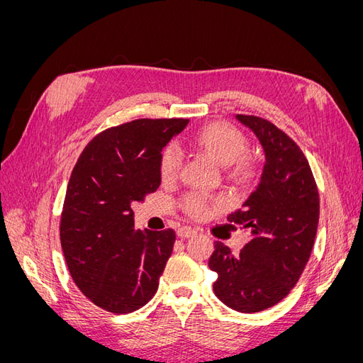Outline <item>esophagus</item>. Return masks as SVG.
Segmentation results:
<instances>
[{
	"instance_id": "34e87169",
	"label": "esophagus",
	"mask_w": 363,
	"mask_h": 363,
	"mask_svg": "<svg viewBox=\"0 0 363 363\" xmlns=\"http://www.w3.org/2000/svg\"><path fill=\"white\" fill-rule=\"evenodd\" d=\"M177 235H179V238H192L196 235V230L189 225H184L177 230Z\"/></svg>"
}]
</instances>
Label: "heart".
I'll return each mask as SVG.
<instances>
[{
	"label": "heart",
	"mask_w": 363,
	"mask_h": 363,
	"mask_svg": "<svg viewBox=\"0 0 363 363\" xmlns=\"http://www.w3.org/2000/svg\"><path fill=\"white\" fill-rule=\"evenodd\" d=\"M191 145L212 156L219 164L227 169L230 179L238 182H248L257 174L259 163L255 156L245 152L248 150V139L238 127L215 121L195 131L191 138ZM182 151L177 145L169 144L162 150L159 171L164 182H171L179 175L182 167ZM218 203L212 196L203 192L188 194L182 201L183 211L192 218H203L208 207Z\"/></svg>",
	"instance_id": "b5f03b06"
}]
</instances>
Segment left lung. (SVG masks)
<instances>
[{"mask_svg":"<svg viewBox=\"0 0 363 363\" xmlns=\"http://www.w3.org/2000/svg\"><path fill=\"white\" fill-rule=\"evenodd\" d=\"M236 118L255 131L267 162L244 207L227 216L251 227V239L236 256L216 240L208 268L218 274V298L252 313L281 301L298 281L315 242L320 195L309 162L283 130L260 116Z\"/></svg>","mask_w":363,"mask_h":363,"instance_id":"obj_1","label":"left lung"}]
</instances>
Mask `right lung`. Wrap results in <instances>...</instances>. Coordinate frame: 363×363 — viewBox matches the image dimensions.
Instances as JSON below:
<instances>
[{
    "label": "right lung",
    "mask_w": 363,
    "mask_h": 363,
    "mask_svg": "<svg viewBox=\"0 0 363 363\" xmlns=\"http://www.w3.org/2000/svg\"><path fill=\"white\" fill-rule=\"evenodd\" d=\"M188 123L140 118L106 128L72 169L60 244L74 283L107 312H135L157 291L175 232H136L131 206L157 191L162 150Z\"/></svg>",
    "instance_id": "add662e5"
}]
</instances>
